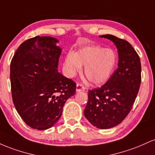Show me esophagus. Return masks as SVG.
I'll use <instances>...</instances> for the list:
<instances>
[{
    "instance_id": "34e87169",
    "label": "esophagus",
    "mask_w": 155,
    "mask_h": 155,
    "mask_svg": "<svg viewBox=\"0 0 155 155\" xmlns=\"http://www.w3.org/2000/svg\"><path fill=\"white\" fill-rule=\"evenodd\" d=\"M86 88L83 86L82 83H77V86H76V91H85Z\"/></svg>"
}]
</instances>
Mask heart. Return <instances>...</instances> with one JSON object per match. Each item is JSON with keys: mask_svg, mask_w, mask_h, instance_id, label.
<instances>
[{"mask_svg": "<svg viewBox=\"0 0 155 155\" xmlns=\"http://www.w3.org/2000/svg\"><path fill=\"white\" fill-rule=\"evenodd\" d=\"M117 55L111 49L100 46H87L78 53L70 52L64 61L68 75H75L85 67V75L94 85H102L110 78L117 64Z\"/></svg>", "mask_w": 155, "mask_h": 155, "instance_id": "heart-1", "label": "heart"}]
</instances>
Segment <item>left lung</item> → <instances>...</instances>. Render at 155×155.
<instances>
[{
	"instance_id": "8db88e82",
	"label": "left lung",
	"mask_w": 155,
	"mask_h": 155,
	"mask_svg": "<svg viewBox=\"0 0 155 155\" xmlns=\"http://www.w3.org/2000/svg\"><path fill=\"white\" fill-rule=\"evenodd\" d=\"M111 40L119 53L118 68L100 88L88 90L84 115L100 129L116 126L129 114L141 82L140 57L126 40L115 36H101Z\"/></svg>"
}]
</instances>
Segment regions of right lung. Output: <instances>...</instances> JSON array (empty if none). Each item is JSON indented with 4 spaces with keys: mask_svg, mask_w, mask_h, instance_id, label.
Returning <instances> with one entry per match:
<instances>
[{
    "mask_svg": "<svg viewBox=\"0 0 155 155\" xmlns=\"http://www.w3.org/2000/svg\"><path fill=\"white\" fill-rule=\"evenodd\" d=\"M51 36H35L17 48L10 65L12 100L25 124L47 130L55 124L74 94L76 83L58 72L61 50Z\"/></svg>",
    "mask_w": 155,
    "mask_h": 155,
    "instance_id": "1",
    "label": "right lung"
}]
</instances>
